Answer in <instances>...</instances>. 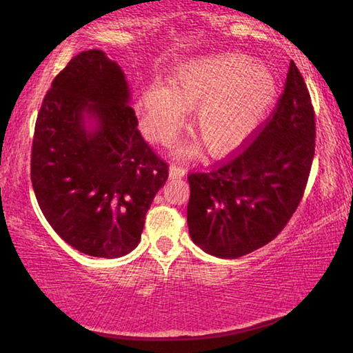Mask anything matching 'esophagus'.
Returning <instances> with one entry per match:
<instances>
[{"mask_svg": "<svg viewBox=\"0 0 353 353\" xmlns=\"http://www.w3.org/2000/svg\"><path fill=\"white\" fill-rule=\"evenodd\" d=\"M185 174H187V170L183 166H177V165H171L170 166V177L172 179H182Z\"/></svg>", "mask_w": 353, "mask_h": 353, "instance_id": "1", "label": "esophagus"}]
</instances>
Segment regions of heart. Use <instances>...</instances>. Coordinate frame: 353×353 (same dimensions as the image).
<instances>
[{
    "instance_id": "heart-1",
    "label": "heart",
    "mask_w": 353,
    "mask_h": 353,
    "mask_svg": "<svg viewBox=\"0 0 353 353\" xmlns=\"http://www.w3.org/2000/svg\"><path fill=\"white\" fill-rule=\"evenodd\" d=\"M277 92L272 71L248 56L227 52L196 59L177 68L170 88L154 83L143 93L141 128L166 145L183 123L185 110H194V134L208 152L224 155L252 139L270 117Z\"/></svg>"
}]
</instances>
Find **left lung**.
Wrapping results in <instances>:
<instances>
[{
  "label": "left lung",
  "mask_w": 353,
  "mask_h": 353,
  "mask_svg": "<svg viewBox=\"0 0 353 353\" xmlns=\"http://www.w3.org/2000/svg\"><path fill=\"white\" fill-rule=\"evenodd\" d=\"M314 137L312 99L291 61L276 110L255 140L229 162L188 176L193 243L219 259H238L272 241L305 191Z\"/></svg>",
  "instance_id": "obj_1"
}]
</instances>
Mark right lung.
Returning <instances> with one entry per match:
<instances>
[{"label":"right lung","instance_id":"1","mask_svg":"<svg viewBox=\"0 0 353 353\" xmlns=\"http://www.w3.org/2000/svg\"><path fill=\"white\" fill-rule=\"evenodd\" d=\"M129 104L121 67L90 50L56 76L35 121L31 181L41 212L71 248L101 259L139 246L168 179Z\"/></svg>","mask_w":353,"mask_h":353}]
</instances>
